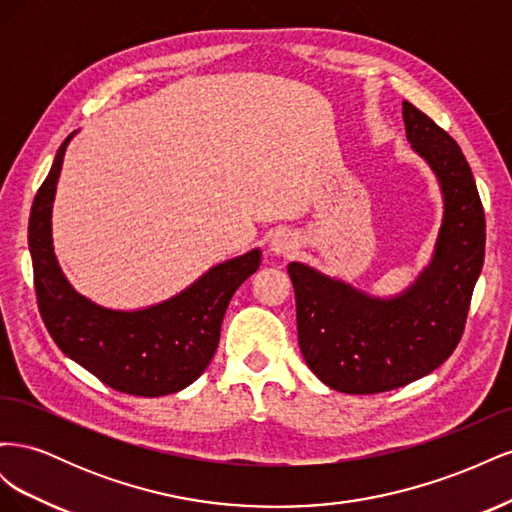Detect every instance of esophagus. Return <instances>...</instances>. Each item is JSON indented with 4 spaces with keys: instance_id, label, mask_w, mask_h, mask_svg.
<instances>
[{
    "instance_id": "esophagus-1",
    "label": "esophagus",
    "mask_w": 512,
    "mask_h": 512,
    "mask_svg": "<svg viewBox=\"0 0 512 512\" xmlns=\"http://www.w3.org/2000/svg\"><path fill=\"white\" fill-rule=\"evenodd\" d=\"M271 245H273V250L277 254H288V252L294 250V241H292L290 235H275Z\"/></svg>"
}]
</instances>
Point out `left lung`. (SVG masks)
Wrapping results in <instances>:
<instances>
[{
  "label": "left lung",
  "mask_w": 512,
  "mask_h": 512,
  "mask_svg": "<svg viewBox=\"0 0 512 512\" xmlns=\"http://www.w3.org/2000/svg\"><path fill=\"white\" fill-rule=\"evenodd\" d=\"M404 123L446 203L436 258L421 280L404 297L380 301L299 262L288 265L303 359L324 384L350 395L399 389L453 354L485 258V211L461 147L410 102Z\"/></svg>",
  "instance_id": "1"
}]
</instances>
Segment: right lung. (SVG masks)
Here are the masks:
<instances>
[{
    "label": "right lung",
    "mask_w": 512,
    "mask_h": 512,
    "mask_svg": "<svg viewBox=\"0 0 512 512\" xmlns=\"http://www.w3.org/2000/svg\"><path fill=\"white\" fill-rule=\"evenodd\" d=\"M70 138L57 149L29 215V252L44 327L61 352L119 393H177L211 363L226 307L260 267V250L222 262L175 299L143 312H113L87 301L61 275L51 245V205Z\"/></svg>",
    "instance_id": "add662e5"
}]
</instances>
